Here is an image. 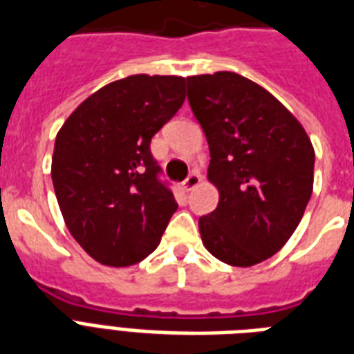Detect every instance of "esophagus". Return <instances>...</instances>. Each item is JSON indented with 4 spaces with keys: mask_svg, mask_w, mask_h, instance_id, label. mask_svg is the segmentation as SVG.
<instances>
[{
    "mask_svg": "<svg viewBox=\"0 0 354 354\" xmlns=\"http://www.w3.org/2000/svg\"><path fill=\"white\" fill-rule=\"evenodd\" d=\"M199 183H201V175L197 174V171H192V174L188 175L185 180H183V188H185L186 192H190V190H194L195 186L199 185Z\"/></svg>",
    "mask_w": 354,
    "mask_h": 354,
    "instance_id": "obj_1",
    "label": "esophagus"
}]
</instances>
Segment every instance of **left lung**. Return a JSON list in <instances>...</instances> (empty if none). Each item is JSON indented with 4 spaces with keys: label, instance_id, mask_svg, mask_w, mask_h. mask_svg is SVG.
Here are the masks:
<instances>
[{
    "label": "left lung",
    "instance_id": "left-lung-1",
    "mask_svg": "<svg viewBox=\"0 0 354 354\" xmlns=\"http://www.w3.org/2000/svg\"><path fill=\"white\" fill-rule=\"evenodd\" d=\"M188 102L210 148L219 203L199 217L206 250L234 267L274 256L313 194L315 149L301 124L267 89L219 71L186 78Z\"/></svg>",
    "mask_w": 354,
    "mask_h": 354
}]
</instances>
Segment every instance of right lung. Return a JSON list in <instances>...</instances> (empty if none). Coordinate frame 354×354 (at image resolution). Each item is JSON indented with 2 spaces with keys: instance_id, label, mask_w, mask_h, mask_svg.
I'll use <instances>...</instances> for the list:
<instances>
[{
  "instance_id": "1",
  "label": "right lung",
  "mask_w": 354,
  "mask_h": 354,
  "mask_svg": "<svg viewBox=\"0 0 354 354\" xmlns=\"http://www.w3.org/2000/svg\"><path fill=\"white\" fill-rule=\"evenodd\" d=\"M185 102L183 76L133 75L86 98L56 135L53 185L71 236L102 265L159 247L177 210L151 138Z\"/></svg>"
}]
</instances>
